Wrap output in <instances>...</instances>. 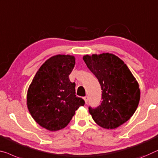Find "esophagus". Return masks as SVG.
Masks as SVG:
<instances>
[{"label":"esophagus","mask_w":158,"mask_h":158,"mask_svg":"<svg viewBox=\"0 0 158 158\" xmlns=\"http://www.w3.org/2000/svg\"><path fill=\"white\" fill-rule=\"evenodd\" d=\"M83 99H84V100H85V103L87 104V100H88V99H87V96H85V97H84V98H83Z\"/></svg>","instance_id":"34e87169"}]
</instances>
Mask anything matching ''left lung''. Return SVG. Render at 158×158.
I'll use <instances>...</instances> for the list:
<instances>
[{"mask_svg": "<svg viewBox=\"0 0 158 158\" xmlns=\"http://www.w3.org/2000/svg\"><path fill=\"white\" fill-rule=\"evenodd\" d=\"M83 60L101 85V104L89 106V112L99 127L114 129L129 119L140 100L138 82L122 60L112 54L85 55Z\"/></svg>", "mask_w": 158, "mask_h": 158, "instance_id": "left-lung-1", "label": "left lung"}]
</instances>
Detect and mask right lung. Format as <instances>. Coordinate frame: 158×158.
Listing matches in <instances>:
<instances>
[{
    "mask_svg": "<svg viewBox=\"0 0 158 158\" xmlns=\"http://www.w3.org/2000/svg\"><path fill=\"white\" fill-rule=\"evenodd\" d=\"M75 57L56 55L46 60L28 88L27 105L36 122L51 131L65 128L76 111L85 104L76 95V83L69 80Z\"/></svg>",
    "mask_w": 158,
    "mask_h": 158,
    "instance_id": "add662e5",
    "label": "right lung"
}]
</instances>
